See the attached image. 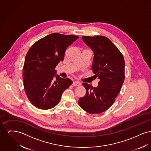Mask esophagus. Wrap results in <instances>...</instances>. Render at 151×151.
Listing matches in <instances>:
<instances>
[{
    "instance_id": "1",
    "label": "esophagus",
    "mask_w": 151,
    "mask_h": 151,
    "mask_svg": "<svg viewBox=\"0 0 151 151\" xmlns=\"http://www.w3.org/2000/svg\"><path fill=\"white\" fill-rule=\"evenodd\" d=\"M80 84H81L79 81H74L73 83V86H80Z\"/></svg>"
}]
</instances>
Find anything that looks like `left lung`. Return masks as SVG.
I'll use <instances>...</instances> for the list:
<instances>
[{
	"mask_svg": "<svg viewBox=\"0 0 151 151\" xmlns=\"http://www.w3.org/2000/svg\"><path fill=\"white\" fill-rule=\"evenodd\" d=\"M83 41L93 51L92 70L100 81L96 88L83 86L86 94L79 100V106L89 114H100L115 102L124 80V60L121 52L108 38L83 36Z\"/></svg>",
	"mask_w": 151,
	"mask_h": 151,
	"instance_id": "left-lung-1",
	"label": "left lung"
}]
</instances>
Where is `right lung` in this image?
Listing matches in <instances>:
<instances>
[{"instance_id": "right-lung-1", "label": "right lung", "mask_w": 151, "mask_h": 151, "mask_svg": "<svg viewBox=\"0 0 151 151\" xmlns=\"http://www.w3.org/2000/svg\"><path fill=\"white\" fill-rule=\"evenodd\" d=\"M78 38L54 33L39 40L29 49L23 67V84L28 99L36 108H54L72 84L70 79L56 75L55 80L54 76L56 65L63 60L65 50Z\"/></svg>"}]
</instances>
